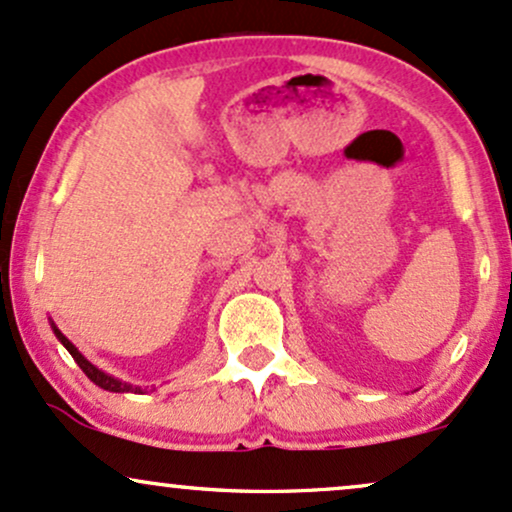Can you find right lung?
Listing matches in <instances>:
<instances>
[{
  "label": "right lung",
  "mask_w": 512,
  "mask_h": 512,
  "mask_svg": "<svg viewBox=\"0 0 512 512\" xmlns=\"http://www.w3.org/2000/svg\"><path fill=\"white\" fill-rule=\"evenodd\" d=\"M50 326H52V330H54V335H57V340L62 342V345L66 347V352H69L71 357H74V362H76L78 366H81L83 374H86V376L90 378V381L95 383V386H100L102 390H110V393H143V390L138 388V386H131V383L119 381V378L105 374V371L98 369V366L90 364L88 359L83 357L81 352H78V347L74 345V342H71V340L66 338V335L62 333V330L54 326V321H50Z\"/></svg>",
  "instance_id": "add662e5"
}]
</instances>
